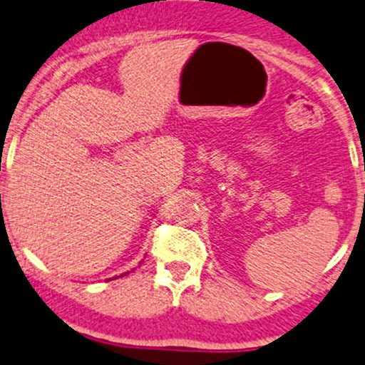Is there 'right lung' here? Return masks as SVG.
<instances>
[{
    "label": "right lung",
    "instance_id": "add662e5",
    "mask_svg": "<svg viewBox=\"0 0 365 365\" xmlns=\"http://www.w3.org/2000/svg\"><path fill=\"white\" fill-rule=\"evenodd\" d=\"M124 275H126V273H124Z\"/></svg>",
    "mask_w": 365,
    "mask_h": 365
}]
</instances>
